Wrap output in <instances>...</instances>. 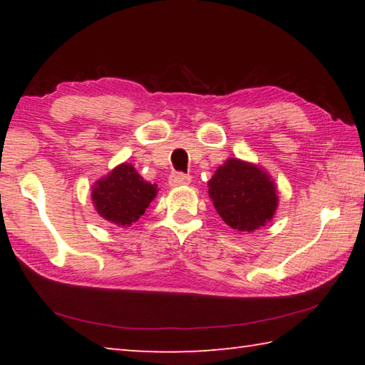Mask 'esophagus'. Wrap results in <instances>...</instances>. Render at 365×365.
<instances>
[{
    "label": "esophagus",
    "mask_w": 365,
    "mask_h": 365,
    "mask_svg": "<svg viewBox=\"0 0 365 365\" xmlns=\"http://www.w3.org/2000/svg\"><path fill=\"white\" fill-rule=\"evenodd\" d=\"M191 182V177L188 174H183V172H174L169 177V183L172 187H182V185H188Z\"/></svg>",
    "instance_id": "1"
}]
</instances>
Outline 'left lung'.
Here are the masks:
<instances>
[{
  "label": "left lung",
  "instance_id": "1",
  "mask_svg": "<svg viewBox=\"0 0 365 365\" xmlns=\"http://www.w3.org/2000/svg\"><path fill=\"white\" fill-rule=\"evenodd\" d=\"M209 196L227 225L252 232L274 217L277 191L274 182L256 165L228 159L209 180Z\"/></svg>",
  "mask_w": 365,
  "mask_h": 365
}]
</instances>
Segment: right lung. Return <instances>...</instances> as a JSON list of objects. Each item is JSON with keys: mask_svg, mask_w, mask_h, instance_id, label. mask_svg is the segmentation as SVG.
I'll return each mask as SVG.
<instances>
[{"mask_svg": "<svg viewBox=\"0 0 365 365\" xmlns=\"http://www.w3.org/2000/svg\"><path fill=\"white\" fill-rule=\"evenodd\" d=\"M156 193V185L143 180L133 165L125 163L96 182L91 197L101 217L119 227H130L145 214Z\"/></svg>", "mask_w": 365, "mask_h": 365, "instance_id": "obj_1", "label": "right lung"}]
</instances>
